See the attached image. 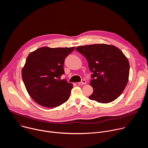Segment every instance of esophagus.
Listing matches in <instances>:
<instances>
[{"mask_svg": "<svg viewBox=\"0 0 148 148\" xmlns=\"http://www.w3.org/2000/svg\"><path fill=\"white\" fill-rule=\"evenodd\" d=\"M87 84V82L85 79H82L81 82H78V84H79V85H84V84Z\"/></svg>", "mask_w": 148, "mask_h": 148, "instance_id": "1", "label": "esophagus"}]
</instances>
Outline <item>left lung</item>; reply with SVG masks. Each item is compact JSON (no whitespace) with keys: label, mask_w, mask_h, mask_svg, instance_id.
<instances>
[{"label":"left lung","mask_w":148,"mask_h":148,"mask_svg":"<svg viewBox=\"0 0 148 148\" xmlns=\"http://www.w3.org/2000/svg\"><path fill=\"white\" fill-rule=\"evenodd\" d=\"M86 58L92 73L90 85L93 92L89 99L109 103L120 96L128 81L130 63L118 48L105 44L77 47Z\"/></svg>","instance_id":"8db88e82"}]
</instances>
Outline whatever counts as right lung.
<instances>
[{
  "label": "right lung",
  "mask_w": 148,
  "mask_h": 148,
  "mask_svg": "<svg viewBox=\"0 0 148 148\" xmlns=\"http://www.w3.org/2000/svg\"><path fill=\"white\" fill-rule=\"evenodd\" d=\"M74 49L44 47L29 54L22 79L29 94L38 104L54 108L69 99L73 84L60 79L64 74L65 59Z\"/></svg>",
  "instance_id": "add662e5"
}]
</instances>
